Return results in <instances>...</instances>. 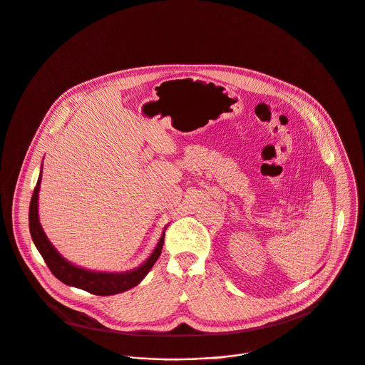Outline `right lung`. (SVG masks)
I'll use <instances>...</instances> for the list:
<instances>
[{"label":"right lung","instance_id":"add662e5","mask_svg":"<svg viewBox=\"0 0 365 365\" xmlns=\"http://www.w3.org/2000/svg\"><path fill=\"white\" fill-rule=\"evenodd\" d=\"M40 184H41V171L40 177L37 180L31 202H30V210H29V227H30V235L31 239L43 256L46 264L51 270V273L64 284L73 286V287H79L86 290L89 294L99 295V297H109V295H116L122 294L125 290L139 284L142 279L148 274V272L153 269L155 262L158 260L163 245H164V236L167 227L163 230V235L151 253V256L145 260L140 266L128 270V272H96V270H89L81 266H76L66 260L57 249L50 243L47 239L40 220H38V191H40Z\"/></svg>","mask_w":365,"mask_h":365}]
</instances>
